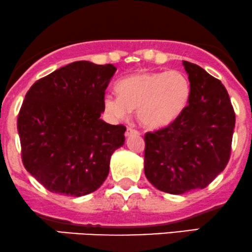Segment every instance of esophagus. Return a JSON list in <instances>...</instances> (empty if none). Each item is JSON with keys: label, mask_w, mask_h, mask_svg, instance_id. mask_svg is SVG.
<instances>
[{"label": "esophagus", "mask_w": 252, "mask_h": 252, "mask_svg": "<svg viewBox=\"0 0 252 252\" xmlns=\"http://www.w3.org/2000/svg\"><path fill=\"white\" fill-rule=\"evenodd\" d=\"M138 134H139V132L137 131V129H133V128H131V127H128V128L126 129V133H125L126 137H131V135H138Z\"/></svg>", "instance_id": "obj_1"}]
</instances>
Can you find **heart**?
<instances>
[{
  "label": "heart",
  "mask_w": 252,
  "mask_h": 252,
  "mask_svg": "<svg viewBox=\"0 0 252 252\" xmlns=\"http://www.w3.org/2000/svg\"><path fill=\"white\" fill-rule=\"evenodd\" d=\"M118 95L106 94L103 107L115 119H125L137 108L139 123L147 128L170 125L188 107L190 80L183 72H138L120 79Z\"/></svg>",
  "instance_id": "obj_1"
}]
</instances>
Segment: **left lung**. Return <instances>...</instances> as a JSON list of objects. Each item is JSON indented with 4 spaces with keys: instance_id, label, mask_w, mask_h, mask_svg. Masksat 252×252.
<instances>
[{
    "instance_id": "obj_1",
    "label": "left lung",
    "mask_w": 252,
    "mask_h": 252,
    "mask_svg": "<svg viewBox=\"0 0 252 252\" xmlns=\"http://www.w3.org/2000/svg\"><path fill=\"white\" fill-rule=\"evenodd\" d=\"M191 84L188 107L173 123L145 134V176L155 188L183 194L206 188L230 159L236 117L218 79L183 61Z\"/></svg>"
}]
</instances>
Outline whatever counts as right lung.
Instances as JSON below:
<instances>
[{"instance_id": "add662e5", "label": "right lung", "mask_w": 252, "mask_h": 252, "mask_svg": "<svg viewBox=\"0 0 252 252\" xmlns=\"http://www.w3.org/2000/svg\"><path fill=\"white\" fill-rule=\"evenodd\" d=\"M113 64L75 61L37 80L17 118L22 161L47 190L92 193L105 182L126 127L100 119Z\"/></svg>"}]
</instances>
